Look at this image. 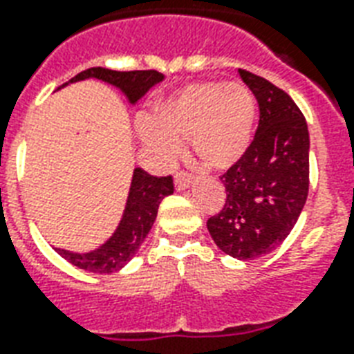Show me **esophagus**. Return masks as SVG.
<instances>
[{
    "mask_svg": "<svg viewBox=\"0 0 354 354\" xmlns=\"http://www.w3.org/2000/svg\"><path fill=\"white\" fill-rule=\"evenodd\" d=\"M190 185H192V177L188 174H183V171H179V174L175 175V188L177 190H187V188H190Z\"/></svg>",
    "mask_w": 354,
    "mask_h": 354,
    "instance_id": "esophagus-1",
    "label": "esophagus"
}]
</instances>
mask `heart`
Wrapping results in <instances>:
<instances>
[{"label":"heart","instance_id":"1","mask_svg":"<svg viewBox=\"0 0 354 354\" xmlns=\"http://www.w3.org/2000/svg\"><path fill=\"white\" fill-rule=\"evenodd\" d=\"M256 113V98L243 84L198 82L156 106L155 121L140 123V136L164 158L177 155L180 140L190 138L203 166L225 171L252 145Z\"/></svg>","mask_w":354,"mask_h":354}]
</instances>
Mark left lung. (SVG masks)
Wrapping results in <instances>:
<instances>
[{"mask_svg": "<svg viewBox=\"0 0 354 354\" xmlns=\"http://www.w3.org/2000/svg\"><path fill=\"white\" fill-rule=\"evenodd\" d=\"M239 76L259 104V124L246 155L220 177L227 198L207 230L224 254L246 261L270 254L297 224L310 185V134L288 93L243 68Z\"/></svg>", "mask_w": 354, "mask_h": 354, "instance_id": "left-lung-1", "label": "left lung"}]
</instances>
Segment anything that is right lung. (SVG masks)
<instances>
[{
    "instance_id": "obj_1",
    "label": "right lung",
    "mask_w": 354,
    "mask_h": 354,
    "mask_svg": "<svg viewBox=\"0 0 354 354\" xmlns=\"http://www.w3.org/2000/svg\"><path fill=\"white\" fill-rule=\"evenodd\" d=\"M102 80L104 84H110L123 93L130 106H136L138 100L145 95L156 84L164 80V74L156 71H110L102 66H93L84 73L76 74L68 84H76L82 80ZM61 86V87H65ZM59 87V89H61ZM169 194H174V179L171 177H153L142 167H134L132 180H130V190L127 196V205H124L123 216L119 220L115 231L104 244L89 252H71L65 248H55L57 254L63 256L74 267L84 268L89 272L98 274H110L127 265V263L136 256L142 243L147 237L153 224L156 220V212L160 201Z\"/></svg>"
}]
</instances>
